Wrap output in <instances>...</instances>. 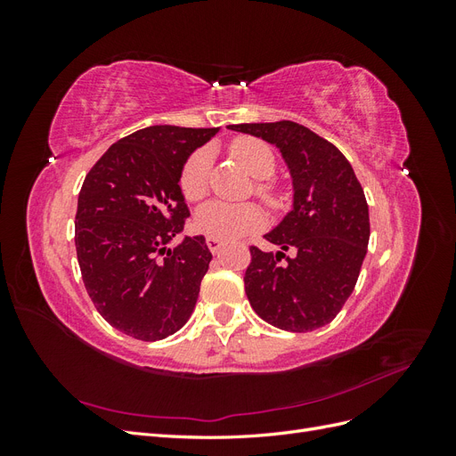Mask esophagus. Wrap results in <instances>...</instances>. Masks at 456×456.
<instances>
[{
	"instance_id": "obj_1",
	"label": "esophagus",
	"mask_w": 456,
	"mask_h": 456,
	"mask_svg": "<svg viewBox=\"0 0 456 456\" xmlns=\"http://www.w3.org/2000/svg\"><path fill=\"white\" fill-rule=\"evenodd\" d=\"M223 241L220 240H216V238H207V247H209V251L213 253V255H216L220 249H223Z\"/></svg>"
}]
</instances>
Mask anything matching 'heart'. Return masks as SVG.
<instances>
[{
    "instance_id": "heart-1",
    "label": "heart",
    "mask_w": 456,
    "mask_h": 456,
    "mask_svg": "<svg viewBox=\"0 0 456 456\" xmlns=\"http://www.w3.org/2000/svg\"><path fill=\"white\" fill-rule=\"evenodd\" d=\"M230 154L255 178H270L275 173V158L272 148L253 136H238L230 142ZM213 154L209 148H200L191 154L181 171V190L188 201H198L209 188ZM258 194L272 205L280 203V191L272 183L262 181ZM266 213L256 203H205L196 213V228L209 238L238 240L265 226Z\"/></svg>"
}]
</instances>
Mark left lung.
I'll list each match as a JSON object with an SVG mask.
<instances>
[{
    "mask_svg": "<svg viewBox=\"0 0 456 456\" xmlns=\"http://www.w3.org/2000/svg\"><path fill=\"white\" fill-rule=\"evenodd\" d=\"M280 148L293 209L266 233L278 253L251 247L245 293L270 325L306 333L330 323L352 295L369 245L363 188L342 151L295 121L230 126Z\"/></svg>",
    "mask_w": 456,
    "mask_h": 456,
    "instance_id": "obj_1",
    "label": "left lung"
}]
</instances>
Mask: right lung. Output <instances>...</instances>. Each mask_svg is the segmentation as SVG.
<instances>
[{
	"mask_svg": "<svg viewBox=\"0 0 456 456\" xmlns=\"http://www.w3.org/2000/svg\"><path fill=\"white\" fill-rule=\"evenodd\" d=\"M218 127L151 126L110 146L77 198L76 251L94 308L114 329L154 342L196 308L213 258L203 236L167 243L190 216L181 171Z\"/></svg>",
	"mask_w": 456,
	"mask_h": 456,
	"instance_id": "1",
	"label": "right lung"
}]
</instances>
